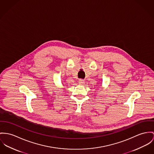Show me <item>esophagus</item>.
I'll return each mask as SVG.
<instances>
[{"label": "esophagus", "instance_id": "34e87169", "mask_svg": "<svg viewBox=\"0 0 154 154\" xmlns=\"http://www.w3.org/2000/svg\"><path fill=\"white\" fill-rule=\"evenodd\" d=\"M79 84H84V83H85V82H84V80H83V79H80L79 81Z\"/></svg>", "mask_w": 154, "mask_h": 154}]
</instances>
